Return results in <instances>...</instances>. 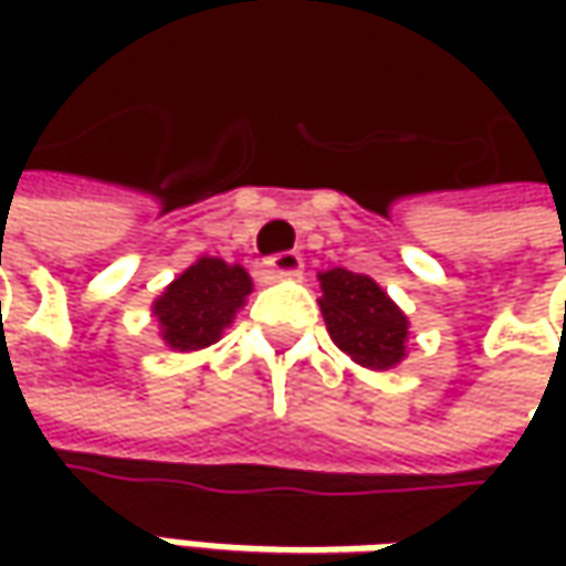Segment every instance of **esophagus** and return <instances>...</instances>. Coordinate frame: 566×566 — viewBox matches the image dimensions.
<instances>
[{"label":"esophagus","mask_w":566,"mask_h":566,"mask_svg":"<svg viewBox=\"0 0 566 566\" xmlns=\"http://www.w3.org/2000/svg\"><path fill=\"white\" fill-rule=\"evenodd\" d=\"M264 268L271 273V280H295V276H302V271H305V261L295 251H280V254H271L264 261Z\"/></svg>","instance_id":"1"}]
</instances>
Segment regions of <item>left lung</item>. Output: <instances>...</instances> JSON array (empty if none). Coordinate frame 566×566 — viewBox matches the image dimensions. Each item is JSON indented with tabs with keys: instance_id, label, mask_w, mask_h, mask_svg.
<instances>
[{
	"instance_id": "8db88e82",
	"label": "left lung",
	"mask_w": 566,
	"mask_h": 566,
	"mask_svg": "<svg viewBox=\"0 0 566 566\" xmlns=\"http://www.w3.org/2000/svg\"><path fill=\"white\" fill-rule=\"evenodd\" d=\"M321 293L327 334L349 359L375 371L400 365L409 321L371 276L334 268L321 273Z\"/></svg>"
}]
</instances>
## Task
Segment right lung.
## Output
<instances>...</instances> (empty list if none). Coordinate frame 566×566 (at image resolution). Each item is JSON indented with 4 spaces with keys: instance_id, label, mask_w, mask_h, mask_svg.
Here are the masks:
<instances>
[{
    "instance_id": "1",
    "label": "right lung",
    "mask_w": 566,
    "mask_h": 566,
    "mask_svg": "<svg viewBox=\"0 0 566 566\" xmlns=\"http://www.w3.org/2000/svg\"><path fill=\"white\" fill-rule=\"evenodd\" d=\"M249 293L251 276L245 268L227 264L220 258H198L154 302L160 337L176 353L205 349L232 324Z\"/></svg>"
}]
</instances>
